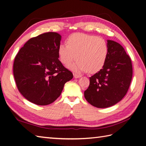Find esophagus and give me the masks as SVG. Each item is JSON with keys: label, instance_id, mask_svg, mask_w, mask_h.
Segmentation results:
<instances>
[{"label": "esophagus", "instance_id": "34e87169", "mask_svg": "<svg viewBox=\"0 0 146 146\" xmlns=\"http://www.w3.org/2000/svg\"><path fill=\"white\" fill-rule=\"evenodd\" d=\"M73 75H74V77L75 78H80L81 77L80 75H78V74H77L76 73H74Z\"/></svg>", "mask_w": 146, "mask_h": 146}]
</instances>
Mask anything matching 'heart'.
<instances>
[{
	"instance_id": "b5f03b06",
	"label": "heart",
	"mask_w": 146,
	"mask_h": 146,
	"mask_svg": "<svg viewBox=\"0 0 146 146\" xmlns=\"http://www.w3.org/2000/svg\"><path fill=\"white\" fill-rule=\"evenodd\" d=\"M67 44H61L58 48L61 63L68 65L75 59V63L68 67L76 72L88 70L90 73L98 72L103 68L109 52L107 42L94 35L73 33L67 38Z\"/></svg>"
}]
</instances>
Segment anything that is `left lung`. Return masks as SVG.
Wrapping results in <instances>:
<instances>
[{
    "mask_svg": "<svg viewBox=\"0 0 146 146\" xmlns=\"http://www.w3.org/2000/svg\"><path fill=\"white\" fill-rule=\"evenodd\" d=\"M107 61L98 72L90 77V86L84 92L86 100L97 108H108L125 96L133 75L130 56L120 44L107 40Z\"/></svg>",
    "mask_w": 146,
    "mask_h": 146,
    "instance_id": "left-lung-1",
    "label": "left lung"
}]
</instances>
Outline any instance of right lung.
<instances>
[{
    "mask_svg": "<svg viewBox=\"0 0 146 146\" xmlns=\"http://www.w3.org/2000/svg\"><path fill=\"white\" fill-rule=\"evenodd\" d=\"M61 35L48 32L30 39L16 55L13 74L19 91L30 102L47 105L61 95L72 73L58 60Z\"/></svg>",
    "mask_w": 146,
    "mask_h": 146,
    "instance_id": "add662e5",
    "label": "right lung"
}]
</instances>
